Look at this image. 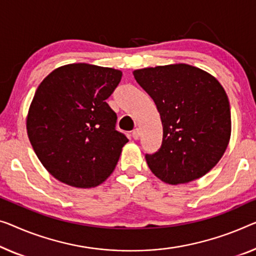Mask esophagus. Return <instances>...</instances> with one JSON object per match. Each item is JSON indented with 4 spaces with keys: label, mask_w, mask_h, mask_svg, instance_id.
<instances>
[{
    "label": "esophagus",
    "mask_w": 256,
    "mask_h": 256,
    "mask_svg": "<svg viewBox=\"0 0 256 256\" xmlns=\"http://www.w3.org/2000/svg\"><path fill=\"white\" fill-rule=\"evenodd\" d=\"M132 136H133V139H134V140H138V139H139V136H140V130H139V128L133 130V132H132Z\"/></svg>",
    "instance_id": "1"
}]
</instances>
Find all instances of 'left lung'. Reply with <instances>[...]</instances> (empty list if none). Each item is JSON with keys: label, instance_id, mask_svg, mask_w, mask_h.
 I'll use <instances>...</instances> for the list:
<instances>
[{"label": "left lung", "instance_id": "left-lung-1", "mask_svg": "<svg viewBox=\"0 0 256 256\" xmlns=\"http://www.w3.org/2000/svg\"><path fill=\"white\" fill-rule=\"evenodd\" d=\"M133 76L154 100L163 126L161 148L146 155L152 172L171 185L204 176L222 158L231 136L223 86L185 63L138 68Z\"/></svg>", "mask_w": 256, "mask_h": 256}]
</instances>
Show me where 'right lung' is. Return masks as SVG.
Masks as SVG:
<instances>
[{
	"label": "right lung",
	"mask_w": 256,
	"mask_h": 256,
	"mask_svg": "<svg viewBox=\"0 0 256 256\" xmlns=\"http://www.w3.org/2000/svg\"><path fill=\"white\" fill-rule=\"evenodd\" d=\"M122 71L87 63L55 68L38 87L26 130L34 152L57 180L78 188L104 182L128 142L106 100Z\"/></svg>",
	"instance_id": "right-lung-1"
}]
</instances>
